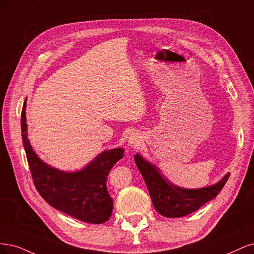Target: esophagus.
<instances>
[{
	"mask_svg": "<svg viewBox=\"0 0 254 254\" xmlns=\"http://www.w3.org/2000/svg\"><path fill=\"white\" fill-rule=\"evenodd\" d=\"M142 143V137L138 133H132L128 137V144L133 146H139Z\"/></svg>",
	"mask_w": 254,
	"mask_h": 254,
	"instance_id": "esophagus-1",
	"label": "esophagus"
}]
</instances>
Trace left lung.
Here are the masks:
<instances>
[{"label":"left lung","mask_w":254,"mask_h":254,"mask_svg":"<svg viewBox=\"0 0 254 254\" xmlns=\"http://www.w3.org/2000/svg\"><path fill=\"white\" fill-rule=\"evenodd\" d=\"M135 162L148 187L151 199L158 213L165 217H182L198 210L213 199L226 185L230 173L214 186L197 190H187L172 185L157 167L135 155Z\"/></svg>","instance_id":"1"}]
</instances>
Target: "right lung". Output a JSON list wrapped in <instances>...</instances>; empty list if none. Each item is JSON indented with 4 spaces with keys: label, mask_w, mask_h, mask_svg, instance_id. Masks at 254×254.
<instances>
[{
    "label": "right lung",
    "mask_w": 254,
    "mask_h": 254,
    "mask_svg": "<svg viewBox=\"0 0 254 254\" xmlns=\"http://www.w3.org/2000/svg\"><path fill=\"white\" fill-rule=\"evenodd\" d=\"M26 102L21 114V129L32 182L43 199L57 210L89 224H102L112 215L113 199L106 181L111 169L124 157V149L101 153L82 171L65 173L41 160L27 139Z\"/></svg>",
    "instance_id": "obj_1"
}]
</instances>
